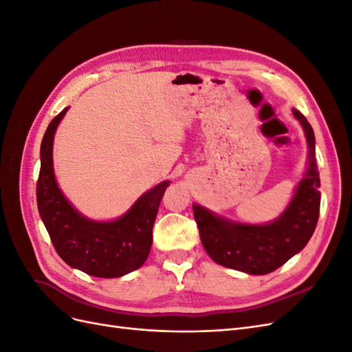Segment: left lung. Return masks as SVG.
Returning <instances> with one entry per match:
<instances>
[{
  "label": "left lung",
  "instance_id": "8db88e82",
  "mask_svg": "<svg viewBox=\"0 0 352 352\" xmlns=\"http://www.w3.org/2000/svg\"><path fill=\"white\" fill-rule=\"evenodd\" d=\"M302 126L308 163L302 179L282 214L263 225L241 223L194 204L202 247L212 261L248 274H267L300 252L313 236L320 211V177L316 164V138L305 117L292 109Z\"/></svg>",
  "mask_w": 352,
  "mask_h": 352
}]
</instances>
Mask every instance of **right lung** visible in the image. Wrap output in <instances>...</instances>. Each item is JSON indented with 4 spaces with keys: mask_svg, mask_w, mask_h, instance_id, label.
<instances>
[{
    "mask_svg": "<svg viewBox=\"0 0 352 352\" xmlns=\"http://www.w3.org/2000/svg\"><path fill=\"white\" fill-rule=\"evenodd\" d=\"M67 110L52 119L42 138L36 184L39 216L57 254L70 267L95 278H120L140 269L150 255L153 226L170 180L146 190L114 220L98 221L83 216L61 192L52 164L54 135Z\"/></svg>",
    "mask_w": 352,
    "mask_h": 352,
    "instance_id": "add662e5",
    "label": "right lung"
}]
</instances>
